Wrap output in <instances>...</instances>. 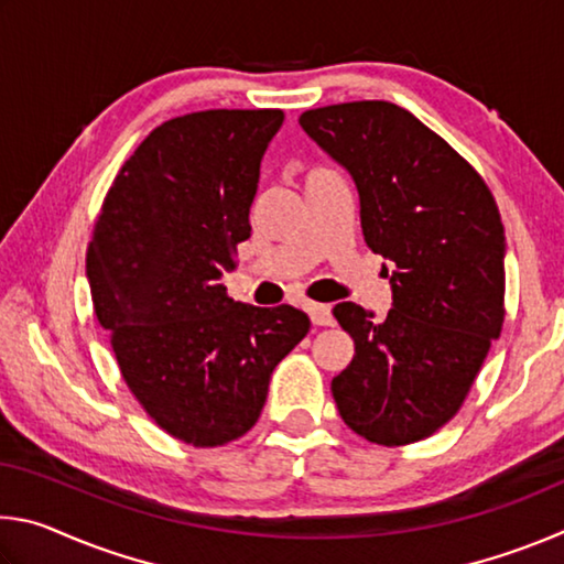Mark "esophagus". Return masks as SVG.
<instances>
[{"instance_id":"1","label":"esophagus","mask_w":564,"mask_h":564,"mask_svg":"<svg viewBox=\"0 0 564 564\" xmlns=\"http://www.w3.org/2000/svg\"><path fill=\"white\" fill-rule=\"evenodd\" d=\"M308 316L313 321V326H333V313H330V305H323V303H308Z\"/></svg>"}]
</instances>
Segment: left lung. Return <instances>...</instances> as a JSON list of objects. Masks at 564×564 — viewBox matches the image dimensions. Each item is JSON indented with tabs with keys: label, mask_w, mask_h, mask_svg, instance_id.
Segmentation results:
<instances>
[{
	"label": "left lung",
	"mask_w": 564,
	"mask_h": 564,
	"mask_svg": "<svg viewBox=\"0 0 564 564\" xmlns=\"http://www.w3.org/2000/svg\"><path fill=\"white\" fill-rule=\"evenodd\" d=\"M348 171L373 253L395 265L386 321L356 303L333 316L356 356L330 390L350 431L378 445L431 437L460 410L505 318V228L482 176L390 101L301 113Z\"/></svg>",
	"instance_id": "obj_1"
}]
</instances>
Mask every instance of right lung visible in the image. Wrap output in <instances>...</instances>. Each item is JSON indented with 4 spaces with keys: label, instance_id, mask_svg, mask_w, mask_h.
<instances>
[{
    "label": "right lung",
    "instance_id": "obj_1",
    "mask_svg": "<svg viewBox=\"0 0 564 564\" xmlns=\"http://www.w3.org/2000/svg\"><path fill=\"white\" fill-rule=\"evenodd\" d=\"M281 109L164 121L113 178L87 251L94 313L133 398L176 441L226 445L259 420L273 368L311 321L293 305L228 299L224 273Z\"/></svg>",
    "mask_w": 564,
    "mask_h": 564
}]
</instances>
